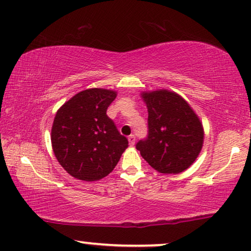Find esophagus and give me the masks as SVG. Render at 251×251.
Listing matches in <instances>:
<instances>
[{
	"mask_svg": "<svg viewBox=\"0 0 251 251\" xmlns=\"http://www.w3.org/2000/svg\"><path fill=\"white\" fill-rule=\"evenodd\" d=\"M128 142H129L130 146H134V144H135V136L129 135L128 136Z\"/></svg>",
	"mask_w": 251,
	"mask_h": 251,
	"instance_id": "obj_1",
	"label": "esophagus"
}]
</instances>
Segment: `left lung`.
I'll return each mask as SVG.
<instances>
[{"instance_id": "left-lung-1", "label": "left lung", "mask_w": 251, "mask_h": 251, "mask_svg": "<svg viewBox=\"0 0 251 251\" xmlns=\"http://www.w3.org/2000/svg\"><path fill=\"white\" fill-rule=\"evenodd\" d=\"M140 95L149 114V136L140 141L136 149L151 167L162 174L186 171L203 146L204 130L199 116L174 91H143Z\"/></svg>"}]
</instances>
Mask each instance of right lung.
Segmentation results:
<instances>
[{"mask_svg": "<svg viewBox=\"0 0 251 251\" xmlns=\"http://www.w3.org/2000/svg\"><path fill=\"white\" fill-rule=\"evenodd\" d=\"M117 91L87 89L56 111L51 129L54 156L61 167L80 181L94 182L114 171L128 141L119 134L107 109Z\"/></svg>", "mask_w": 251, "mask_h": 251, "instance_id": "obj_1", "label": "right lung"}]
</instances>
